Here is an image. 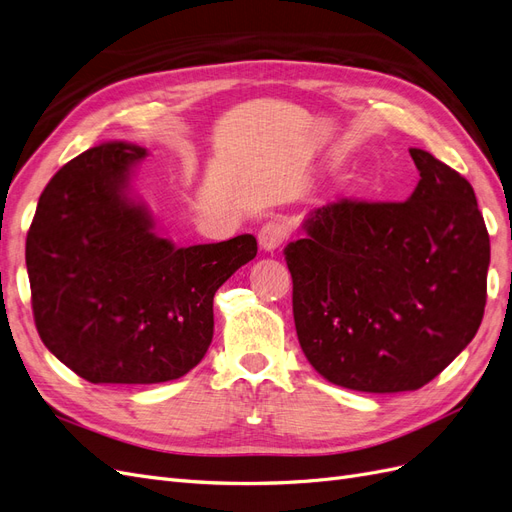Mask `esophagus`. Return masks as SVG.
<instances>
[{
	"label": "esophagus",
	"instance_id": "1",
	"mask_svg": "<svg viewBox=\"0 0 512 512\" xmlns=\"http://www.w3.org/2000/svg\"><path fill=\"white\" fill-rule=\"evenodd\" d=\"M288 239V226L284 220L273 218L258 230V243L262 250L273 252Z\"/></svg>",
	"mask_w": 512,
	"mask_h": 512
}]
</instances>
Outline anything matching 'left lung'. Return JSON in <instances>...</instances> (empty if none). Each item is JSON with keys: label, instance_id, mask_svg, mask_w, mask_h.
I'll use <instances>...</instances> for the list:
<instances>
[{"label": "left lung", "instance_id": "obj_1", "mask_svg": "<svg viewBox=\"0 0 512 512\" xmlns=\"http://www.w3.org/2000/svg\"><path fill=\"white\" fill-rule=\"evenodd\" d=\"M410 156L421 179L408 200L324 205L284 250L299 344L344 389H421L485 314L489 232L472 185L423 149Z\"/></svg>", "mask_w": 512, "mask_h": 512}]
</instances>
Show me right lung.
I'll return each mask as SVG.
<instances>
[{
    "instance_id": "add662e5",
    "label": "right lung",
    "mask_w": 512,
    "mask_h": 512,
    "mask_svg": "<svg viewBox=\"0 0 512 512\" xmlns=\"http://www.w3.org/2000/svg\"><path fill=\"white\" fill-rule=\"evenodd\" d=\"M147 151L104 143L61 166L25 241L38 335L94 384H158L196 367L213 337V297L258 245L252 235L175 247L128 194Z\"/></svg>"
}]
</instances>
